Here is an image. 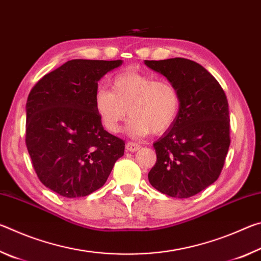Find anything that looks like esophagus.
Listing matches in <instances>:
<instances>
[{
	"instance_id": "1",
	"label": "esophagus",
	"mask_w": 261,
	"mask_h": 261,
	"mask_svg": "<svg viewBox=\"0 0 261 261\" xmlns=\"http://www.w3.org/2000/svg\"><path fill=\"white\" fill-rule=\"evenodd\" d=\"M125 148L127 152H137L138 149H140V145L136 144V143H127L125 145Z\"/></svg>"
}]
</instances>
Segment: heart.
<instances>
[{
    "instance_id": "obj_1",
    "label": "heart",
    "mask_w": 261,
    "mask_h": 261,
    "mask_svg": "<svg viewBox=\"0 0 261 261\" xmlns=\"http://www.w3.org/2000/svg\"><path fill=\"white\" fill-rule=\"evenodd\" d=\"M112 91L99 88L94 107L105 129L117 134L129 112L131 120L127 134L141 138L148 134L161 135L174 124L178 116V90L168 81L137 71H122L110 82Z\"/></svg>"
}]
</instances>
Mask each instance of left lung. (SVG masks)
<instances>
[{
    "instance_id": "obj_1",
    "label": "left lung",
    "mask_w": 261,
    "mask_h": 261,
    "mask_svg": "<svg viewBox=\"0 0 261 261\" xmlns=\"http://www.w3.org/2000/svg\"><path fill=\"white\" fill-rule=\"evenodd\" d=\"M178 90V116L155 143L148 180L158 191L190 198L219 178L230 145L227 96L218 81L191 60L145 61Z\"/></svg>"
}]
</instances>
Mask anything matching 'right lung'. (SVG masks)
Here are the masks:
<instances>
[{"label": "right lung", "mask_w": 261, "mask_h": 261, "mask_svg": "<svg viewBox=\"0 0 261 261\" xmlns=\"http://www.w3.org/2000/svg\"><path fill=\"white\" fill-rule=\"evenodd\" d=\"M123 61L71 60L47 73L26 102V147L46 188L85 197L106 183L124 141L106 131L94 107L98 82Z\"/></svg>", "instance_id": "right-lung-1"}]
</instances>
